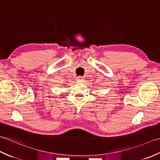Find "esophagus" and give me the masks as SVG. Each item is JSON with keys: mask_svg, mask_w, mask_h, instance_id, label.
I'll list each match as a JSON object with an SVG mask.
<instances>
[{"mask_svg": "<svg viewBox=\"0 0 160 160\" xmlns=\"http://www.w3.org/2000/svg\"><path fill=\"white\" fill-rule=\"evenodd\" d=\"M77 82H79V83H82L84 81V78L81 77V76H79L77 77Z\"/></svg>", "mask_w": 160, "mask_h": 160, "instance_id": "obj_1", "label": "esophagus"}]
</instances>
